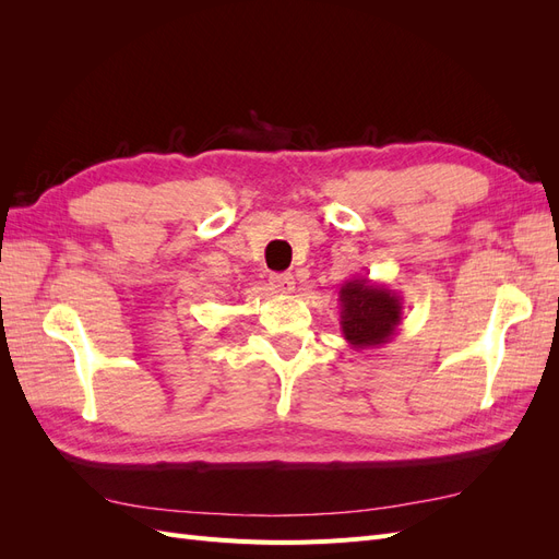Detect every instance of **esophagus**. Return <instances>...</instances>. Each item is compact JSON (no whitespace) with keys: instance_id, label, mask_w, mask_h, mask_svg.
Segmentation results:
<instances>
[{"instance_id":"esophagus-1","label":"esophagus","mask_w":559,"mask_h":559,"mask_svg":"<svg viewBox=\"0 0 559 559\" xmlns=\"http://www.w3.org/2000/svg\"><path fill=\"white\" fill-rule=\"evenodd\" d=\"M270 286H273L277 294H292L294 277L289 273H275L273 277H270Z\"/></svg>"}]
</instances>
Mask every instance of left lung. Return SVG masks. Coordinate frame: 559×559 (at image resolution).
I'll return each mask as SVG.
<instances>
[{"mask_svg":"<svg viewBox=\"0 0 559 559\" xmlns=\"http://www.w3.org/2000/svg\"><path fill=\"white\" fill-rule=\"evenodd\" d=\"M341 331L352 349H378L396 335L403 319V298L368 277L347 280L341 292Z\"/></svg>","mask_w":559,"mask_h":559,"instance_id":"1","label":"left lung"}]
</instances>
